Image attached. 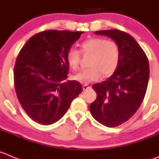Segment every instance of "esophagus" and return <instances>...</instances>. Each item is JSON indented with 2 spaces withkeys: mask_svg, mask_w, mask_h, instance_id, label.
<instances>
[{
  "mask_svg": "<svg viewBox=\"0 0 159 159\" xmlns=\"http://www.w3.org/2000/svg\"><path fill=\"white\" fill-rule=\"evenodd\" d=\"M89 88H90V86H88V85H83V90H86V89H89Z\"/></svg>",
  "mask_w": 159,
  "mask_h": 159,
  "instance_id": "34e87169",
  "label": "esophagus"
}]
</instances>
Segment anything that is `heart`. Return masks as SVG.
<instances>
[{"instance_id": "obj_1", "label": "heart", "mask_w": 159, "mask_h": 159, "mask_svg": "<svg viewBox=\"0 0 159 159\" xmlns=\"http://www.w3.org/2000/svg\"><path fill=\"white\" fill-rule=\"evenodd\" d=\"M80 51L84 55H90L89 68L81 70L73 76L79 83L87 84L100 78L111 76L117 69L120 61V48L114 41L103 38H90L82 42ZM80 52L75 48H70L66 54L69 66L75 70L80 64Z\"/></svg>"}]
</instances>
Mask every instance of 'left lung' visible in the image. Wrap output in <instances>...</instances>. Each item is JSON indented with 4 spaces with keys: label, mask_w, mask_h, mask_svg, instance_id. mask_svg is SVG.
I'll list each match as a JSON object with an SVG mask.
<instances>
[{
    "label": "left lung",
    "mask_w": 159,
    "mask_h": 159,
    "mask_svg": "<svg viewBox=\"0 0 159 159\" xmlns=\"http://www.w3.org/2000/svg\"><path fill=\"white\" fill-rule=\"evenodd\" d=\"M94 33L111 38L120 48V61L115 72L101 83L93 85L97 99L89 106L96 120L114 128L129 120L141 106L148 83V60L128 33L117 29Z\"/></svg>",
    "instance_id": "1"
}]
</instances>
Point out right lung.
<instances>
[{
  "mask_svg": "<svg viewBox=\"0 0 159 159\" xmlns=\"http://www.w3.org/2000/svg\"><path fill=\"white\" fill-rule=\"evenodd\" d=\"M83 31L48 30L30 38L16 59L15 87L30 118L43 125L60 120L82 92L76 80H66V54Z\"/></svg>",
  "mask_w": 159,
  "mask_h": 159,
  "instance_id": "add662e5",
  "label": "right lung"
}]
</instances>
